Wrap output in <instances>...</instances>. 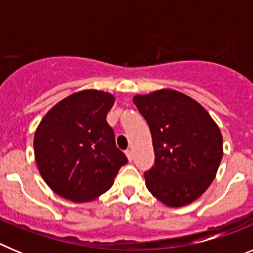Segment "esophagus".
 I'll return each mask as SVG.
<instances>
[{"label": "esophagus", "mask_w": 253, "mask_h": 253, "mask_svg": "<svg viewBox=\"0 0 253 253\" xmlns=\"http://www.w3.org/2000/svg\"><path fill=\"white\" fill-rule=\"evenodd\" d=\"M125 154H126V157H128L129 161L133 160V152H131V149H126V151H125Z\"/></svg>", "instance_id": "1"}]
</instances>
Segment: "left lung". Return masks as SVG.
Returning a JSON list of instances; mask_svg holds the SVG:
<instances>
[{
	"mask_svg": "<svg viewBox=\"0 0 253 253\" xmlns=\"http://www.w3.org/2000/svg\"><path fill=\"white\" fill-rule=\"evenodd\" d=\"M149 125L154 165L144 172L147 189L172 208L193 203L209 187L223 157L218 125L202 105L173 90L133 99Z\"/></svg>",
	"mask_w": 253,
	"mask_h": 253,
	"instance_id": "obj_1",
	"label": "left lung"
}]
</instances>
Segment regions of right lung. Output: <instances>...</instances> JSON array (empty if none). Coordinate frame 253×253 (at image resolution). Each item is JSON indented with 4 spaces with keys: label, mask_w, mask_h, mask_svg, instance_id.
<instances>
[{
    "label": "right lung",
    "mask_w": 253,
    "mask_h": 253,
    "mask_svg": "<svg viewBox=\"0 0 253 253\" xmlns=\"http://www.w3.org/2000/svg\"><path fill=\"white\" fill-rule=\"evenodd\" d=\"M114 96L96 90L73 93L40 122L34 153L40 175L55 194L91 202L110 189L128 158L106 122Z\"/></svg>",
    "instance_id": "obj_1"
}]
</instances>
